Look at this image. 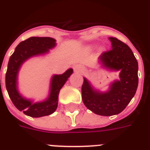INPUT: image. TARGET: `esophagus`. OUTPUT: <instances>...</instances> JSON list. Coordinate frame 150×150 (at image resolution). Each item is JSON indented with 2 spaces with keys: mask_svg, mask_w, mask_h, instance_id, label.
<instances>
[{
  "mask_svg": "<svg viewBox=\"0 0 150 150\" xmlns=\"http://www.w3.org/2000/svg\"><path fill=\"white\" fill-rule=\"evenodd\" d=\"M74 70H75V72L82 73L85 71V68L81 64H77L74 67Z\"/></svg>",
  "mask_w": 150,
  "mask_h": 150,
  "instance_id": "obj_1",
  "label": "esophagus"
}]
</instances>
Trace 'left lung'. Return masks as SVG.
<instances>
[{
    "mask_svg": "<svg viewBox=\"0 0 150 150\" xmlns=\"http://www.w3.org/2000/svg\"><path fill=\"white\" fill-rule=\"evenodd\" d=\"M109 40L111 50L100 55L99 63L110 71H119L120 79L112 82L106 92L93 88L86 78L82 86L85 106L101 116H111L123 111L135 96L139 83V66L131 48L115 37H109Z\"/></svg>",
    "mask_w": 150,
    "mask_h": 150,
    "instance_id": "obj_1",
    "label": "left lung"
}]
</instances>
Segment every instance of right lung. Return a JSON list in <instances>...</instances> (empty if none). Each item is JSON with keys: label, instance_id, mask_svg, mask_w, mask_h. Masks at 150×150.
Here are the masks:
<instances>
[{"label": "right lung", "instance_id": "add662e5", "mask_svg": "<svg viewBox=\"0 0 150 150\" xmlns=\"http://www.w3.org/2000/svg\"><path fill=\"white\" fill-rule=\"evenodd\" d=\"M56 44V40L51 37L33 36L21 42L10 57L5 76L6 89L13 104L27 116L40 117L53 114L57 107L60 90L73 73L72 68H69L62 75H53L48 97L41 102L34 103L33 100L22 96L18 92V75L23 63L33 57L47 54Z\"/></svg>", "mask_w": 150, "mask_h": 150}]
</instances>
